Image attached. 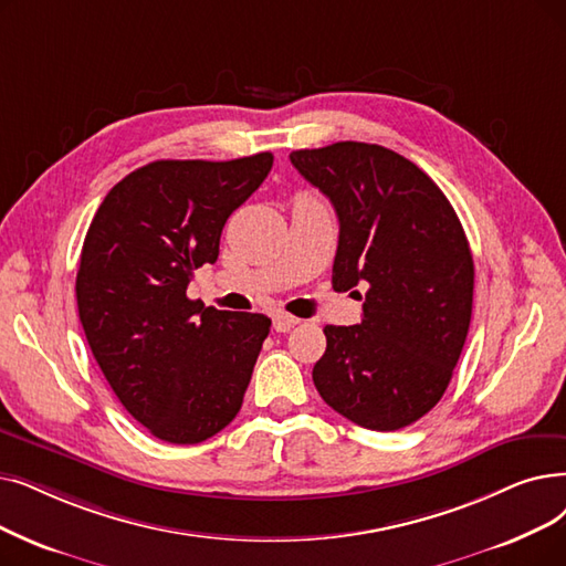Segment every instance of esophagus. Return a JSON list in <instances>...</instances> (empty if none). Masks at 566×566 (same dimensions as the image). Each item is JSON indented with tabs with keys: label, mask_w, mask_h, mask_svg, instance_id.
Segmentation results:
<instances>
[{
	"label": "esophagus",
	"mask_w": 566,
	"mask_h": 566,
	"mask_svg": "<svg viewBox=\"0 0 566 566\" xmlns=\"http://www.w3.org/2000/svg\"><path fill=\"white\" fill-rule=\"evenodd\" d=\"M296 324H298V318L293 316V314H286V312H275V314H273V328H275L277 333H286V331H291Z\"/></svg>",
	"instance_id": "obj_1"
}]
</instances>
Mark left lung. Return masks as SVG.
Masks as SVG:
<instances>
[{
    "instance_id": "left-lung-1",
    "label": "left lung",
    "mask_w": 566,
    "mask_h": 566,
    "mask_svg": "<svg viewBox=\"0 0 566 566\" xmlns=\"http://www.w3.org/2000/svg\"><path fill=\"white\" fill-rule=\"evenodd\" d=\"M339 219L333 289H365L363 322L326 326L312 379L360 428L411 426L444 396L472 318L474 261L449 199L388 147L342 140L289 155Z\"/></svg>"
}]
</instances>
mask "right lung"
<instances>
[{"label": "right lung", "mask_w": 566, "mask_h": 566, "mask_svg": "<svg viewBox=\"0 0 566 566\" xmlns=\"http://www.w3.org/2000/svg\"><path fill=\"white\" fill-rule=\"evenodd\" d=\"M270 168V153L159 159L119 180L87 229L76 277L87 344L122 407L168 444H199L235 419L270 333L265 314L187 298Z\"/></svg>", "instance_id": "1"}]
</instances>
